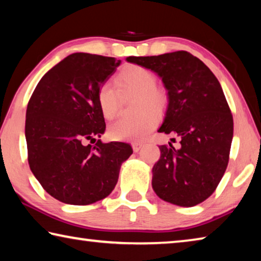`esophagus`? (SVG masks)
<instances>
[{
    "label": "esophagus",
    "instance_id": "obj_1",
    "mask_svg": "<svg viewBox=\"0 0 261 261\" xmlns=\"http://www.w3.org/2000/svg\"><path fill=\"white\" fill-rule=\"evenodd\" d=\"M141 147H143V143H138V141L132 143V148H134V152H138Z\"/></svg>",
    "mask_w": 261,
    "mask_h": 261
}]
</instances>
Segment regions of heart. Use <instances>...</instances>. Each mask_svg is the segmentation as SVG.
<instances>
[{"label":"heart","mask_w":261,"mask_h":261,"mask_svg":"<svg viewBox=\"0 0 261 261\" xmlns=\"http://www.w3.org/2000/svg\"><path fill=\"white\" fill-rule=\"evenodd\" d=\"M158 78L151 70L138 64H129L115 77V85L101 84L96 92L101 114L107 120H113L120 112L121 95H136L137 114L135 120L122 118L108 127V135L118 141H141L156 126L159 117L168 106V93L162 86L156 85Z\"/></svg>","instance_id":"b5f03b06"}]
</instances>
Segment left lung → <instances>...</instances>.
Here are the masks:
<instances>
[{
	"label": "left lung",
	"mask_w": 261,
	"mask_h": 261,
	"mask_svg": "<svg viewBox=\"0 0 261 261\" xmlns=\"http://www.w3.org/2000/svg\"><path fill=\"white\" fill-rule=\"evenodd\" d=\"M126 61L162 78L169 100L159 132L180 138L178 149L170 143L159 146L161 155L153 167V190L170 204H200L223 177L233 135L232 114L218 78L185 50L129 56Z\"/></svg>",
	"instance_id": "1"
}]
</instances>
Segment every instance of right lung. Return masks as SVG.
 Here are the masks:
<instances>
[{
  "mask_svg": "<svg viewBox=\"0 0 261 261\" xmlns=\"http://www.w3.org/2000/svg\"><path fill=\"white\" fill-rule=\"evenodd\" d=\"M120 64L114 57L74 53L41 78L30 98L29 165L43 190L64 204L88 205L107 197L132 154L129 144L95 139L106 129L96 92Z\"/></svg>",
  "mask_w": 261,
  "mask_h": 261,
  "instance_id": "1",
  "label": "right lung"
}]
</instances>
